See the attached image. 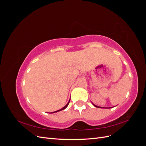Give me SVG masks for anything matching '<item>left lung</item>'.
<instances>
[{
	"label": "left lung",
	"mask_w": 146,
	"mask_h": 146,
	"mask_svg": "<svg viewBox=\"0 0 146 146\" xmlns=\"http://www.w3.org/2000/svg\"><path fill=\"white\" fill-rule=\"evenodd\" d=\"M93 104V105L94 106V107H97V108H101L100 107H99V106H97V105H94V104ZM110 108H111V107H110Z\"/></svg>",
	"instance_id": "obj_1"
}]
</instances>
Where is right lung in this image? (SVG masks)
I'll list each match as a JSON object with an SVG mask.
<instances>
[{
	"mask_svg": "<svg viewBox=\"0 0 146 146\" xmlns=\"http://www.w3.org/2000/svg\"><path fill=\"white\" fill-rule=\"evenodd\" d=\"M70 100V99H69V102H68V103L67 104H66V105L64 106V107L63 108H62L60 109V110H57V111H54V112H51L50 113H56V112H58V111H61V110H64V109H65V108H66V107H67L68 106V105H69V104Z\"/></svg>",
	"mask_w": 146,
	"mask_h": 146,
	"instance_id": "add662e5",
	"label": "right lung"
}]
</instances>
